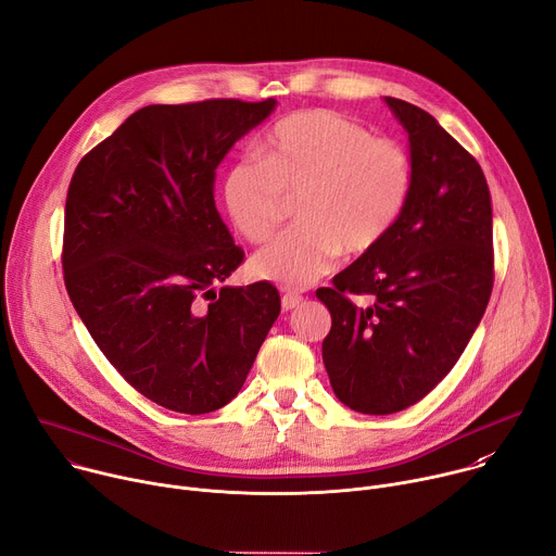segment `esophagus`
I'll list each match as a JSON object with an SVG mask.
<instances>
[{"label": "esophagus", "mask_w": 556, "mask_h": 556, "mask_svg": "<svg viewBox=\"0 0 556 556\" xmlns=\"http://www.w3.org/2000/svg\"><path fill=\"white\" fill-rule=\"evenodd\" d=\"M303 301V296L301 294H294V292H286L283 296H281V307L288 312V309H294L299 303Z\"/></svg>", "instance_id": "obj_1"}]
</instances>
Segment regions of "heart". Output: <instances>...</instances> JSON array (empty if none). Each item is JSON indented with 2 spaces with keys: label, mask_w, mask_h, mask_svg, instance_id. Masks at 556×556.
Listing matches in <instances>:
<instances>
[{
  "label": "heart",
  "mask_w": 556,
  "mask_h": 556,
  "mask_svg": "<svg viewBox=\"0 0 556 556\" xmlns=\"http://www.w3.org/2000/svg\"><path fill=\"white\" fill-rule=\"evenodd\" d=\"M414 187L409 151L374 138L330 112L283 116L264 138L262 157L242 155L226 169L224 204L249 242L268 240L296 198L301 224L283 230L253 260L260 279L305 288L326 277L341 253L365 255L399 224Z\"/></svg>",
  "instance_id": "heart-1"
}]
</instances>
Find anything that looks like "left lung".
<instances>
[{
    "instance_id": "1",
    "label": "left lung",
    "mask_w": 556,
    "mask_h": 556,
    "mask_svg": "<svg viewBox=\"0 0 556 556\" xmlns=\"http://www.w3.org/2000/svg\"><path fill=\"white\" fill-rule=\"evenodd\" d=\"M409 134L414 187L374 251L319 288L332 330L324 363L358 414L403 412L435 389L480 326L495 281L493 208L480 163L438 121L384 97ZM354 295L368 303L358 306Z\"/></svg>"
}]
</instances>
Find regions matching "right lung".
<instances>
[{
	"label": "right lung",
	"instance_id": "right-lung-1",
	"mask_svg": "<svg viewBox=\"0 0 556 556\" xmlns=\"http://www.w3.org/2000/svg\"><path fill=\"white\" fill-rule=\"evenodd\" d=\"M273 110L275 99L147 105L70 180V301L114 369L165 409L200 416L228 405L279 316L273 283L222 286L244 251L213 198L222 157Z\"/></svg>",
	"mask_w": 556,
	"mask_h": 556
}]
</instances>
